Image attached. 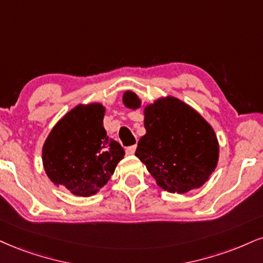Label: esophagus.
<instances>
[{"label": "esophagus", "mask_w": 263, "mask_h": 263, "mask_svg": "<svg viewBox=\"0 0 263 263\" xmlns=\"http://www.w3.org/2000/svg\"><path fill=\"white\" fill-rule=\"evenodd\" d=\"M135 150H137V146H129V147H126L125 152H126V155H128V156H132V155H134Z\"/></svg>", "instance_id": "obj_1"}]
</instances>
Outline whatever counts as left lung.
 I'll return each mask as SVG.
<instances>
[{
  "label": "left lung",
  "instance_id": "obj_1",
  "mask_svg": "<svg viewBox=\"0 0 263 263\" xmlns=\"http://www.w3.org/2000/svg\"><path fill=\"white\" fill-rule=\"evenodd\" d=\"M123 105L141 108L132 90ZM146 134L138 142L135 156L168 193L185 194L209 181L219 158L218 139L212 125L196 109L174 96L160 97L144 107Z\"/></svg>",
  "mask_w": 263,
  "mask_h": 263
}]
</instances>
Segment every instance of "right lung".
Masks as SVG:
<instances>
[{
    "label": "right lung",
    "mask_w": 263,
    "mask_h": 263,
    "mask_svg": "<svg viewBox=\"0 0 263 263\" xmlns=\"http://www.w3.org/2000/svg\"><path fill=\"white\" fill-rule=\"evenodd\" d=\"M105 113L100 102L79 103L54 124L42 146L48 179L76 196L99 193L124 156V148L103 128Z\"/></svg>",
    "instance_id": "1"
}]
</instances>
